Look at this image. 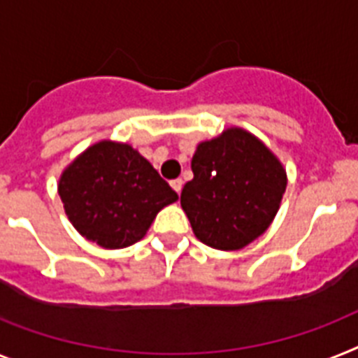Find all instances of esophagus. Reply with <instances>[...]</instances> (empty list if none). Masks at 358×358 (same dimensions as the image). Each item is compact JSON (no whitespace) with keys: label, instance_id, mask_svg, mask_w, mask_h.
Instances as JSON below:
<instances>
[{"label":"esophagus","instance_id":"esophagus-1","mask_svg":"<svg viewBox=\"0 0 358 358\" xmlns=\"http://www.w3.org/2000/svg\"><path fill=\"white\" fill-rule=\"evenodd\" d=\"M171 187L174 189V191H176V193H182V187H184V182H182V180L180 178H176V180H173V182H171Z\"/></svg>","mask_w":358,"mask_h":358}]
</instances>
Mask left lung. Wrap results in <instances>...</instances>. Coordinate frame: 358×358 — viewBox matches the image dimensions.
I'll list each match as a JSON object with an SVG mask.
<instances>
[{
	"instance_id": "1",
	"label": "left lung",
	"mask_w": 358,
	"mask_h": 358,
	"mask_svg": "<svg viewBox=\"0 0 358 358\" xmlns=\"http://www.w3.org/2000/svg\"><path fill=\"white\" fill-rule=\"evenodd\" d=\"M191 169L180 203L200 242L238 251L266 233L280 209L287 174L260 138L242 127L224 129L198 143Z\"/></svg>"
}]
</instances>
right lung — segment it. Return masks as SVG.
I'll return each mask as SVG.
<instances>
[{"label": "right lung", "instance_id": "1", "mask_svg": "<svg viewBox=\"0 0 358 358\" xmlns=\"http://www.w3.org/2000/svg\"><path fill=\"white\" fill-rule=\"evenodd\" d=\"M58 194L74 229L103 249L136 244L156 215L178 200L149 160L113 140L78 155L59 176Z\"/></svg>", "mask_w": 358, "mask_h": 358}]
</instances>
